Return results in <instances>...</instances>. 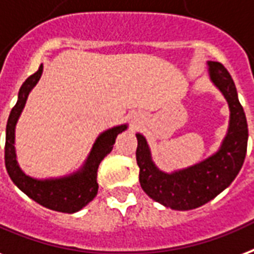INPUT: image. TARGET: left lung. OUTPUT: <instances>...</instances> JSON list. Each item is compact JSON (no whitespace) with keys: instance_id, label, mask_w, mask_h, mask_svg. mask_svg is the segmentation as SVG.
I'll return each instance as SVG.
<instances>
[{"instance_id":"obj_1","label":"left lung","mask_w":254,"mask_h":254,"mask_svg":"<svg viewBox=\"0 0 254 254\" xmlns=\"http://www.w3.org/2000/svg\"><path fill=\"white\" fill-rule=\"evenodd\" d=\"M208 71L230 110L228 133L217 152L189 168L165 173L154 165L144 135L135 134L138 141L135 158L140 166L141 188L150 198L174 210H190L213 200L233 183L247 154V117L235 82L222 64L208 61Z\"/></svg>"}]
</instances>
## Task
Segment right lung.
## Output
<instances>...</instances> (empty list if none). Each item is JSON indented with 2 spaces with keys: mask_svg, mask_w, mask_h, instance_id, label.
I'll return each instance as SVG.
<instances>
[{
  "mask_svg": "<svg viewBox=\"0 0 254 254\" xmlns=\"http://www.w3.org/2000/svg\"><path fill=\"white\" fill-rule=\"evenodd\" d=\"M42 69L44 66L41 64L38 70L25 80L22 86L19 88L17 104L13 106L9 114L6 124V141H5V166L11 181L32 200L52 210L74 213L81 210L97 196L98 165L106 154L112 152L116 137L127 129V124L119 125L102 131L94 141L84 166L70 176H65L60 179L37 180L25 174L19 168L15 156V125L26 104L29 93L41 78Z\"/></svg>",
  "mask_w": 254,
  "mask_h": 254,
  "instance_id": "add662e5",
  "label": "right lung"
}]
</instances>
